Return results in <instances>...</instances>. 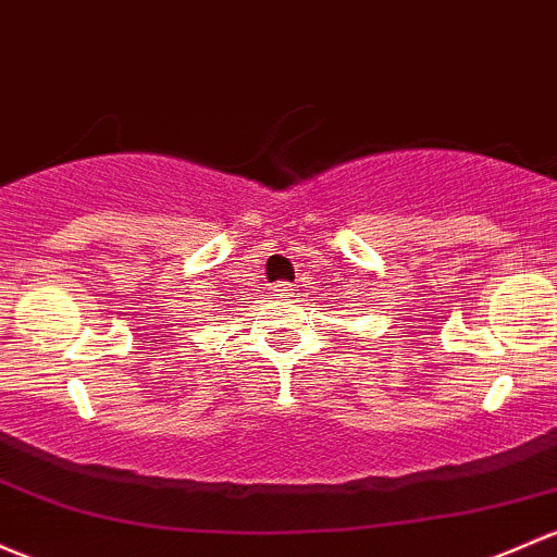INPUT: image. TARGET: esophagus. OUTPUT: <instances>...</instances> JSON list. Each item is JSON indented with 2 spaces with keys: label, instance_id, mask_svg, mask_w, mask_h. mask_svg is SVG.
<instances>
[{
  "label": "esophagus",
  "instance_id": "1",
  "mask_svg": "<svg viewBox=\"0 0 557 557\" xmlns=\"http://www.w3.org/2000/svg\"><path fill=\"white\" fill-rule=\"evenodd\" d=\"M272 290H274V296H283V298L294 296V285L290 283H274Z\"/></svg>",
  "mask_w": 557,
  "mask_h": 557
}]
</instances>
